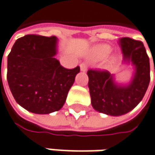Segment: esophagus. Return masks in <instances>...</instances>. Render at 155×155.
<instances>
[{
    "label": "esophagus",
    "instance_id": "esophagus-1",
    "mask_svg": "<svg viewBox=\"0 0 155 155\" xmlns=\"http://www.w3.org/2000/svg\"><path fill=\"white\" fill-rule=\"evenodd\" d=\"M80 68H81V71L86 72L87 69V65L86 64V63H81V64L80 65Z\"/></svg>",
    "mask_w": 155,
    "mask_h": 155
}]
</instances>
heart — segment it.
Here are the masks:
<instances>
[{
	"label": "heart",
	"mask_w": 155,
	"mask_h": 155,
	"mask_svg": "<svg viewBox=\"0 0 155 155\" xmlns=\"http://www.w3.org/2000/svg\"><path fill=\"white\" fill-rule=\"evenodd\" d=\"M112 48L109 45H107V44H101V45H98L96 47H94L93 48L92 51V56L94 59H98V60H101V59H103V58L107 57L110 52H111ZM115 61V57H113L111 60V62H114Z\"/></svg>",
	"instance_id": "b5f03b06"
}]
</instances>
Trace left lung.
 Returning a JSON list of instances; mask_svg holds the SVG:
<instances>
[{"label":"left lung","instance_id":"obj_1","mask_svg":"<svg viewBox=\"0 0 155 155\" xmlns=\"http://www.w3.org/2000/svg\"><path fill=\"white\" fill-rule=\"evenodd\" d=\"M120 44L123 64L134 66V74L127 84L115 81L108 71H87L91 103L94 110L120 116L133 110L141 101L150 81V63L144 45L140 41L121 38ZM155 73V66H154Z\"/></svg>","mask_w":155,"mask_h":155}]
</instances>
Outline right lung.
Returning a JSON list of instances; mask_svg holds the SVG:
<instances>
[{"instance_id":"1","label":"right lung","mask_w":155,"mask_h":155,"mask_svg":"<svg viewBox=\"0 0 155 155\" xmlns=\"http://www.w3.org/2000/svg\"><path fill=\"white\" fill-rule=\"evenodd\" d=\"M58 39L28 35L8 56L7 79L16 102L26 110L48 114L60 110L80 68L67 69L55 58Z\"/></svg>"}]
</instances>
